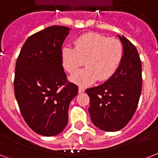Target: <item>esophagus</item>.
I'll list each match as a JSON object with an SVG mask.
<instances>
[{
    "mask_svg": "<svg viewBox=\"0 0 158 158\" xmlns=\"http://www.w3.org/2000/svg\"><path fill=\"white\" fill-rule=\"evenodd\" d=\"M84 91H85V88H84L83 87H81V86H79V94L83 93Z\"/></svg>",
    "mask_w": 158,
    "mask_h": 158,
    "instance_id": "esophagus-1",
    "label": "esophagus"
}]
</instances>
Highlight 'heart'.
<instances>
[{
	"label": "heart",
	"mask_w": 158,
	"mask_h": 158,
	"mask_svg": "<svg viewBox=\"0 0 158 158\" xmlns=\"http://www.w3.org/2000/svg\"><path fill=\"white\" fill-rule=\"evenodd\" d=\"M122 57L120 41L94 33L83 34L75 39L74 49L64 48L62 51L63 67L67 72H75L85 62L87 67L70 77L71 82L82 86L109 79L120 66Z\"/></svg>",
	"instance_id": "1"
}]
</instances>
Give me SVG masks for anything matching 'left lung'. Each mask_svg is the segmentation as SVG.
Returning <instances> with one entry per match:
<instances>
[{
	"mask_svg": "<svg viewBox=\"0 0 158 158\" xmlns=\"http://www.w3.org/2000/svg\"><path fill=\"white\" fill-rule=\"evenodd\" d=\"M118 38L123 45L119 67L105 83L86 90L90 97L91 121L105 132H116L126 126L136 112L142 87L137 50L125 37Z\"/></svg>",
	"mask_w": 158,
	"mask_h": 158,
	"instance_id": "left-lung-1",
	"label": "left lung"
}]
</instances>
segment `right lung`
Instances as JSON below:
<instances>
[{
	"label": "right lung",
	"instance_id": "right-lung-1",
	"mask_svg": "<svg viewBox=\"0 0 158 158\" xmlns=\"http://www.w3.org/2000/svg\"><path fill=\"white\" fill-rule=\"evenodd\" d=\"M70 30L53 26L31 35L16 63L14 92L20 111L29 127L42 136L63 132L69 104L78 94V87L67 82L62 60V45Z\"/></svg>",
	"mask_w": 158,
	"mask_h": 158
}]
</instances>
